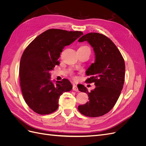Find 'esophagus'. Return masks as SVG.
Wrapping results in <instances>:
<instances>
[{
	"mask_svg": "<svg viewBox=\"0 0 146 146\" xmlns=\"http://www.w3.org/2000/svg\"><path fill=\"white\" fill-rule=\"evenodd\" d=\"M72 90L75 91H78V88L77 86L75 85V84H73V86H72Z\"/></svg>",
	"mask_w": 146,
	"mask_h": 146,
	"instance_id": "esophagus-1",
	"label": "esophagus"
}]
</instances>
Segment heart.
Here are the masks:
<instances>
[{
	"label": "heart",
	"instance_id": "1",
	"mask_svg": "<svg viewBox=\"0 0 146 146\" xmlns=\"http://www.w3.org/2000/svg\"><path fill=\"white\" fill-rule=\"evenodd\" d=\"M80 48H89V47H87V46H82V47H81Z\"/></svg>",
	"mask_w": 146,
	"mask_h": 146
}]
</instances>
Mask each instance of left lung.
<instances>
[{"label": "left lung", "mask_w": 146, "mask_h": 146, "mask_svg": "<svg viewBox=\"0 0 146 146\" xmlns=\"http://www.w3.org/2000/svg\"><path fill=\"white\" fill-rule=\"evenodd\" d=\"M85 41L93 47L96 55L95 62L86 71L90 76L86 82L94 83L96 86L91 92L83 85L78 86L90 99L85 105H79L78 109L86 116L99 117L113 108L121 94L124 83L125 62L116 45L105 35L90 33L78 39L79 42Z\"/></svg>", "instance_id": "1"}]
</instances>
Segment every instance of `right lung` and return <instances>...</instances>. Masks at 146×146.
<instances>
[{
  "instance_id": "add662e5",
  "label": "right lung",
  "mask_w": 146,
  "mask_h": 146,
  "mask_svg": "<svg viewBox=\"0 0 146 146\" xmlns=\"http://www.w3.org/2000/svg\"><path fill=\"white\" fill-rule=\"evenodd\" d=\"M83 32L48 29L25 48L19 65L20 85L26 104L33 111L48 114L58 107L60 97L72 86L68 79L50 81V71L56 65L63 48L80 37Z\"/></svg>"
}]
</instances>
